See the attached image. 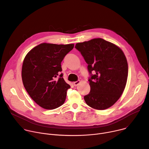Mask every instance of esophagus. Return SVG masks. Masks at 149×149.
<instances>
[{"mask_svg":"<svg viewBox=\"0 0 149 149\" xmlns=\"http://www.w3.org/2000/svg\"><path fill=\"white\" fill-rule=\"evenodd\" d=\"M80 83H81V81H75V82H73L74 86L75 87L78 86V85H79Z\"/></svg>","mask_w":149,"mask_h":149,"instance_id":"1","label":"esophagus"}]
</instances>
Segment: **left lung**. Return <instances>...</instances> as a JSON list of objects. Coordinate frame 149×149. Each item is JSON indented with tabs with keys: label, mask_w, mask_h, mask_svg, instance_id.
<instances>
[{
	"label": "left lung",
	"mask_w": 149,
	"mask_h": 149,
	"mask_svg": "<svg viewBox=\"0 0 149 149\" xmlns=\"http://www.w3.org/2000/svg\"><path fill=\"white\" fill-rule=\"evenodd\" d=\"M78 49L88 63L91 75L90 93L84 100L93 109L103 110L113 105L125 89L128 63L120 48L102 38L77 43Z\"/></svg>",
	"instance_id": "obj_1"
}]
</instances>
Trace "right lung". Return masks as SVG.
<instances>
[{"mask_svg": "<svg viewBox=\"0 0 149 149\" xmlns=\"http://www.w3.org/2000/svg\"><path fill=\"white\" fill-rule=\"evenodd\" d=\"M74 44H40L25 56L22 67V79L25 88L40 107L53 110L64 103L70 88L59 75L61 62L74 48ZM58 75L60 77L57 79Z\"/></svg>", "mask_w": 149, "mask_h": 149, "instance_id": "right-lung-1", "label": "right lung"}]
</instances>
